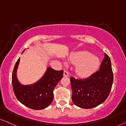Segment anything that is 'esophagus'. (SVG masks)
Listing matches in <instances>:
<instances>
[{
	"instance_id": "1",
	"label": "esophagus",
	"mask_w": 126,
	"mask_h": 126,
	"mask_svg": "<svg viewBox=\"0 0 126 126\" xmlns=\"http://www.w3.org/2000/svg\"><path fill=\"white\" fill-rule=\"evenodd\" d=\"M63 75L64 76V77H68V75H69V72H68V71H66V70L64 71Z\"/></svg>"
}]
</instances>
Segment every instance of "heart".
Listing matches in <instances>:
<instances>
[{
	"mask_svg": "<svg viewBox=\"0 0 126 126\" xmlns=\"http://www.w3.org/2000/svg\"><path fill=\"white\" fill-rule=\"evenodd\" d=\"M71 62L77 64L76 71L81 77H88L98 69L100 61L97 56L86 51L74 52L69 58Z\"/></svg>",
	"mask_w": 126,
	"mask_h": 126,
	"instance_id": "b5f03b06",
	"label": "heart"
}]
</instances>
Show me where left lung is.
<instances>
[{
  "label": "left lung",
  "instance_id": "8db88e82",
  "mask_svg": "<svg viewBox=\"0 0 126 126\" xmlns=\"http://www.w3.org/2000/svg\"><path fill=\"white\" fill-rule=\"evenodd\" d=\"M110 58L106 54L99 71L84 79L70 78L72 100L82 109H91L103 103L107 98L113 83Z\"/></svg>",
  "mask_w": 126,
  "mask_h": 126
}]
</instances>
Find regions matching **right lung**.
Masks as SVG:
<instances>
[{
	"label": "right lung",
	"mask_w": 126,
	"mask_h": 126,
	"mask_svg": "<svg viewBox=\"0 0 126 126\" xmlns=\"http://www.w3.org/2000/svg\"><path fill=\"white\" fill-rule=\"evenodd\" d=\"M19 62L20 58L15 64L12 75V87L17 100L35 110L47 107L54 99L53 91L63 78V71H56L48 67L45 74L38 81L32 84L23 85L19 82L16 76Z\"/></svg>",
	"instance_id": "right-lung-1"
}]
</instances>
